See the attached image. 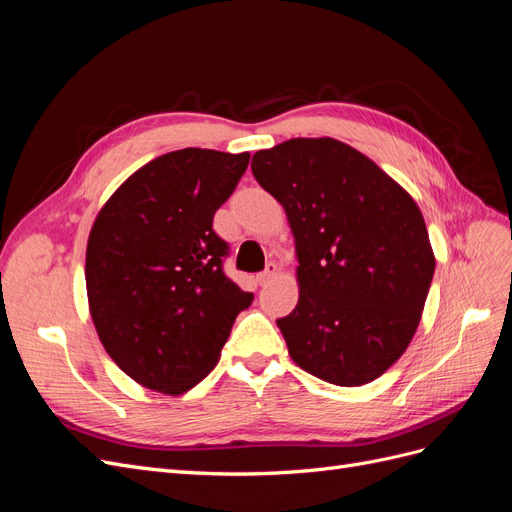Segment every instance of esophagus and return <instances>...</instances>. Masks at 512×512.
Instances as JSON below:
<instances>
[{"mask_svg":"<svg viewBox=\"0 0 512 512\" xmlns=\"http://www.w3.org/2000/svg\"><path fill=\"white\" fill-rule=\"evenodd\" d=\"M275 271H277V267H275L273 262H271V265H269L265 271H262V273H258V275H256V282H258L260 286H265L267 282H271V277L275 275Z\"/></svg>","mask_w":512,"mask_h":512,"instance_id":"esophagus-1","label":"esophagus"}]
</instances>
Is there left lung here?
I'll use <instances>...</instances> for the list:
<instances>
[{
	"label": "left lung",
	"instance_id": "obj_1",
	"mask_svg": "<svg viewBox=\"0 0 512 512\" xmlns=\"http://www.w3.org/2000/svg\"><path fill=\"white\" fill-rule=\"evenodd\" d=\"M297 241L299 303L277 318L292 361L337 386L382 376L421 320L436 260L412 196L335 138H290L252 158Z\"/></svg>",
	"mask_w": 512,
	"mask_h": 512
}]
</instances>
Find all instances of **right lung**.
Here are the masks:
<instances>
[{
    "label": "right lung",
    "instance_id": "right-lung-1",
    "mask_svg": "<svg viewBox=\"0 0 512 512\" xmlns=\"http://www.w3.org/2000/svg\"><path fill=\"white\" fill-rule=\"evenodd\" d=\"M247 164L250 153L170 151L136 170L91 228V318L108 356L147 389L181 395L203 380L254 301L224 273L230 247L213 230Z\"/></svg>",
    "mask_w": 512,
    "mask_h": 512
}]
</instances>
